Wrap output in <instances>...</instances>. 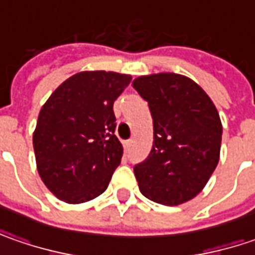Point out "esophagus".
Returning a JSON list of instances; mask_svg holds the SVG:
<instances>
[{"label":"esophagus","instance_id":"obj_1","mask_svg":"<svg viewBox=\"0 0 255 255\" xmlns=\"http://www.w3.org/2000/svg\"><path fill=\"white\" fill-rule=\"evenodd\" d=\"M132 143H133L132 139H130V140H126V142H123V147H125V150H126V152H129V150H130V147H132Z\"/></svg>","mask_w":255,"mask_h":255}]
</instances>
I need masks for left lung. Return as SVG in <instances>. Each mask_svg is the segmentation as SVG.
Listing matches in <instances>:
<instances>
[{
  "label": "left lung",
  "instance_id": "obj_1",
  "mask_svg": "<svg viewBox=\"0 0 255 255\" xmlns=\"http://www.w3.org/2000/svg\"><path fill=\"white\" fill-rule=\"evenodd\" d=\"M133 88L149 105L153 147L133 170L149 200L177 206L197 196L220 157V116L207 93L177 74L139 76Z\"/></svg>",
  "mask_w": 255,
  "mask_h": 255
}]
</instances>
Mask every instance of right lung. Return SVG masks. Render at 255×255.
<instances>
[{
	"mask_svg": "<svg viewBox=\"0 0 255 255\" xmlns=\"http://www.w3.org/2000/svg\"><path fill=\"white\" fill-rule=\"evenodd\" d=\"M130 75L79 72L56 88L34 132L36 167L45 186L66 203H85L108 189L123 147L115 136L113 102Z\"/></svg>",
	"mask_w": 255,
	"mask_h": 255,
	"instance_id": "add662e5",
	"label": "right lung"
}]
</instances>
